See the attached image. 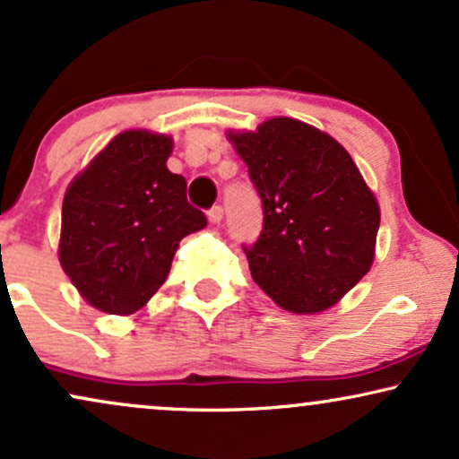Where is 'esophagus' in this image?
Returning <instances> with one entry per match:
<instances>
[{
  "instance_id": "34e87169",
  "label": "esophagus",
  "mask_w": 459,
  "mask_h": 459,
  "mask_svg": "<svg viewBox=\"0 0 459 459\" xmlns=\"http://www.w3.org/2000/svg\"><path fill=\"white\" fill-rule=\"evenodd\" d=\"M221 219H223V206H212L211 211H208V221H211V223H221Z\"/></svg>"
}]
</instances>
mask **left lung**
<instances>
[{"instance_id": "obj_1", "label": "left lung", "mask_w": 459, "mask_h": 459, "mask_svg": "<svg viewBox=\"0 0 459 459\" xmlns=\"http://www.w3.org/2000/svg\"><path fill=\"white\" fill-rule=\"evenodd\" d=\"M262 197L264 228L247 253L253 281L281 308L333 307L370 270L381 212L332 135L276 117L230 134Z\"/></svg>"}]
</instances>
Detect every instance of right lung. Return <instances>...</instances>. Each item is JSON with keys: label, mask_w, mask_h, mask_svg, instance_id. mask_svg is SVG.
I'll use <instances>...</instances> for the list:
<instances>
[{"label": "right lung", "mask_w": 459, "mask_h": 459, "mask_svg": "<svg viewBox=\"0 0 459 459\" xmlns=\"http://www.w3.org/2000/svg\"><path fill=\"white\" fill-rule=\"evenodd\" d=\"M169 152L168 135L123 132L67 186L59 262L98 310L143 308L168 279L178 242L206 228L186 202V180L166 166Z\"/></svg>", "instance_id": "right-lung-1"}]
</instances>
